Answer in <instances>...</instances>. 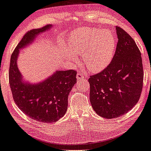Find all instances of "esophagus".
Instances as JSON below:
<instances>
[{"mask_svg": "<svg viewBox=\"0 0 151 151\" xmlns=\"http://www.w3.org/2000/svg\"><path fill=\"white\" fill-rule=\"evenodd\" d=\"M77 79L78 80H81V79H83L84 78V76H83V73L81 72H78V73H77Z\"/></svg>", "mask_w": 151, "mask_h": 151, "instance_id": "obj_1", "label": "esophagus"}]
</instances>
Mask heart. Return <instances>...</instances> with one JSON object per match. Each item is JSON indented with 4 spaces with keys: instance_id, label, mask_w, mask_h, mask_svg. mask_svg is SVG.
Wrapping results in <instances>:
<instances>
[{
    "instance_id": "obj_1",
    "label": "heart",
    "mask_w": 151,
    "mask_h": 151,
    "mask_svg": "<svg viewBox=\"0 0 151 151\" xmlns=\"http://www.w3.org/2000/svg\"><path fill=\"white\" fill-rule=\"evenodd\" d=\"M67 45L71 53L68 54L70 60H76L74 55H83V61L87 68L93 72H99L111 62L116 40L109 30L83 28L72 34Z\"/></svg>"
}]
</instances>
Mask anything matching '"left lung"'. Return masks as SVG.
Instances as JSON below:
<instances>
[{
	"instance_id": "left-lung-1",
	"label": "left lung",
	"mask_w": 151,
	"mask_h": 151,
	"mask_svg": "<svg viewBox=\"0 0 151 151\" xmlns=\"http://www.w3.org/2000/svg\"><path fill=\"white\" fill-rule=\"evenodd\" d=\"M118 42L111 62L90 76V101L94 111L106 119L124 115L139 101L143 84L141 52L127 32L116 27Z\"/></svg>"
}]
</instances>
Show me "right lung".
I'll return each mask as SVG.
<instances>
[{"mask_svg": "<svg viewBox=\"0 0 151 151\" xmlns=\"http://www.w3.org/2000/svg\"><path fill=\"white\" fill-rule=\"evenodd\" d=\"M51 27L47 24L24 34L12 54L9 69V83L15 104L29 117L45 123L56 122L65 115L68 95L77 81V71H57L39 84L24 83L17 66V58L19 49Z\"/></svg>", "mask_w": 151, "mask_h": 151, "instance_id": "obj_1", "label": "right lung"}]
</instances>
